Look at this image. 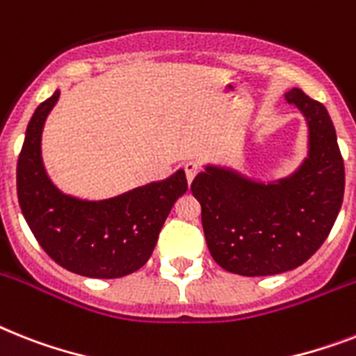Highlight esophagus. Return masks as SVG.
<instances>
[{"mask_svg": "<svg viewBox=\"0 0 356 356\" xmlns=\"http://www.w3.org/2000/svg\"><path fill=\"white\" fill-rule=\"evenodd\" d=\"M183 168H184V172H186L188 184H190L193 181V177H195V175H197V172H199L197 163H193V161H188V163H184Z\"/></svg>", "mask_w": 356, "mask_h": 356, "instance_id": "obj_1", "label": "esophagus"}]
</instances>
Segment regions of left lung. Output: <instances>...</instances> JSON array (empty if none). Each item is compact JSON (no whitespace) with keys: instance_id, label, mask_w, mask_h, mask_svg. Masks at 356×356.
Here are the masks:
<instances>
[{"instance_id":"8db88e82","label":"left lung","mask_w":356,"mask_h":356,"mask_svg":"<svg viewBox=\"0 0 356 356\" xmlns=\"http://www.w3.org/2000/svg\"><path fill=\"white\" fill-rule=\"evenodd\" d=\"M305 117L307 157L289 177L263 183L207 164L193 179L208 250L241 276H273L300 267L331 232L343 199V159L323 104L302 89L285 93Z\"/></svg>"}]
</instances>
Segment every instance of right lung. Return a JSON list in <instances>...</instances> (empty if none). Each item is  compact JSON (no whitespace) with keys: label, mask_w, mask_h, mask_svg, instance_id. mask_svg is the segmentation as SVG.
Here are the masks:
<instances>
[{"label":"right lung","mask_w":356,"mask_h":356,"mask_svg":"<svg viewBox=\"0 0 356 356\" xmlns=\"http://www.w3.org/2000/svg\"><path fill=\"white\" fill-rule=\"evenodd\" d=\"M60 98L54 91L34 111L18 159L16 184L23 218L45 252L88 278H122L148 261L170 210L188 190L184 170L100 201L63 193L47 175L42 131Z\"/></svg>","instance_id":"obj_1"}]
</instances>
